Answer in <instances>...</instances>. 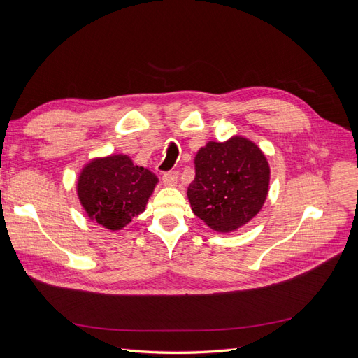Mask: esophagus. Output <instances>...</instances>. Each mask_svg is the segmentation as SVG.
<instances>
[{
  "label": "esophagus",
  "mask_w": 358,
  "mask_h": 358,
  "mask_svg": "<svg viewBox=\"0 0 358 358\" xmlns=\"http://www.w3.org/2000/svg\"><path fill=\"white\" fill-rule=\"evenodd\" d=\"M178 178H179L178 171H166V173H162L161 179L166 187H173L178 183Z\"/></svg>",
  "instance_id": "34e87169"
}]
</instances>
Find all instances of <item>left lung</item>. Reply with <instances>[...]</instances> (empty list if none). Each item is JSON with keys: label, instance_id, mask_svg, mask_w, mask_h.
<instances>
[{"label": "left lung", "instance_id": "obj_1", "mask_svg": "<svg viewBox=\"0 0 358 358\" xmlns=\"http://www.w3.org/2000/svg\"><path fill=\"white\" fill-rule=\"evenodd\" d=\"M268 179L264 154L248 138L209 142L196 155V178L188 187L191 209L212 230L233 231L263 208Z\"/></svg>", "mask_w": 358, "mask_h": 358}]
</instances>
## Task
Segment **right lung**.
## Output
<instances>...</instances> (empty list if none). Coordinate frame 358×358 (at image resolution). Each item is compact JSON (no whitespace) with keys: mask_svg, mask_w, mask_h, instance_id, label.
Returning a JSON list of instances; mask_svg holds the SVG:
<instances>
[{"mask_svg":"<svg viewBox=\"0 0 358 358\" xmlns=\"http://www.w3.org/2000/svg\"><path fill=\"white\" fill-rule=\"evenodd\" d=\"M158 178L127 155L91 161L78 180V196L90 218L112 231L142 213Z\"/></svg>","mask_w":358,"mask_h":358,"instance_id":"obj_1","label":"right lung"}]
</instances>
